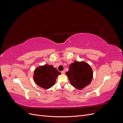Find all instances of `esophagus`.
<instances>
[{"label": "esophagus", "mask_w": 123, "mask_h": 123, "mask_svg": "<svg viewBox=\"0 0 123 123\" xmlns=\"http://www.w3.org/2000/svg\"><path fill=\"white\" fill-rule=\"evenodd\" d=\"M61 73H62V74H64L65 73V71H61Z\"/></svg>", "instance_id": "obj_1"}]
</instances>
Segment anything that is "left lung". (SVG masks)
Instances as JSON below:
<instances>
[{"label": "left lung", "instance_id": "1", "mask_svg": "<svg viewBox=\"0 0 123 123\" xmlns=\"http://www.w3.org/2000/svg\"><path fill=\"white\" fill-rule=\"evenodd\" d=\"M66 74L71 85L77 89H81L90 84L93 71L90 66L84 62H75L69 66Z\"/></svg>", "mask_w": 123, "mask_h": 123}]
</instances>
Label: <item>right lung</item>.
Returning a JSON list of instances; mask_svg holds the SVG:
<instances>
[{"instance_id": "right-lung-1", "label": "right lung", "mask_w": 123, "mask_h": 123, "mask_svg": "<svg viewBox=\"0 0 123 123\" xmlns=\"http://www.w3.org/2000/svg\"><path fill=\"white\" fill-rule=\"evenodd\" d=\"M61 72L53 66L47 64L37 68L34 73L33 79L35 83L44 89H49L55 84L56 80Z\"/></svg>"}]
</instances>
